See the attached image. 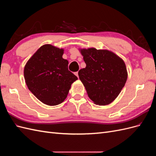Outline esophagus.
Listing matches in <instances>:
<instances>
[{
  "mask_svg": "<svg viewBox=\"0 0 156 156\" xmlns=\"http://www.w3.org/2000/svg\"><path fill=\"white\" fill-rule=\"evenodd\" d=\"M75 75H76V76L77 77H79V75H78V72H75Z\"/></svg>",
  "mask_w": 156,
  "mask_h": 156,
  "instance_id": "34e87169",
  "label": "esophagus"
}]
</instances>
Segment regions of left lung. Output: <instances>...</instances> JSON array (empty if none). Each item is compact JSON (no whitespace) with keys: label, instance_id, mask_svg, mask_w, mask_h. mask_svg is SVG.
<instances>
[{"label":"left lung","instance_id":"obj_1","mask_svg":"<svg viewBox=\"0 0 156 156\" xmlns=\"http://www.w3.org/2000/svg\"><path fill=\"white\" fill-rule=\"evenodd\" d=\"M86 68L79 77L90 99L96 105L110 104L124 87L127 72L124 60L108 50L95 48L80 50Z\"/></svg>","mask_w":156,"mask_h":156}]
</instances>
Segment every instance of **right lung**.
<instances>
[{"mask_svg":"<svg viewBox=\"0 0 156 156\" xmlns=\"http://www.w3.org/2000/svg\"><path fill=\"white\" fill-rule=\"evenodd\" d=\"M64 49L49 44L42 45L28 60L24 77L29 90L50 106L66 98L72 84L77 77L68 70V61L62 58Z\"/></svg>","mask_w":156,"mask_h":156,"instance_id":"obj_1","label":"right lung"}]
</instances>
